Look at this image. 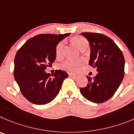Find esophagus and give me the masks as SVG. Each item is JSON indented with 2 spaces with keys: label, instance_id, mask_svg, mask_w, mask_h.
Returning a JSON list of instances; mask_svg holds the SVG:
<instances>
[{
  "label": "esophagus",
  "instance_id": "1",
  "mask_svg": "<svg viewBox=\"0 0 134 134\" xmlns=\"http://www.w3.org/2000/svg\"><path fill=\"white\" fill-rule=\"evenodd\" d=\"M69 77H74V76H75V74H73L72 73H69Z\"/></svg>",
  "mask_w": 134,
  "mask_h": 134
}]
</instances>
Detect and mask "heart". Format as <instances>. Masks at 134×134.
I'll return each mask as SVG.
<instances>
[{
  "label": "heart",
  "instance_id": "b5f03b06",
  "mask_svg": "<svg viewBox=\"0 0 134 134\" xmlns=\"http://www.w3.org/2000/svg\"><path fill=\"white\" fill-rule=\"evenodd\" d=\"M71 42L73 45L81 51H84L89 46V42L86 38L80 36H76L73 37L71 39ZM65 43L64 41L59 42L55 47V56L57 59H61L63 57V48H64ZM83 61L82 59L75 60H66L64 62L59 65L60 69L65 70L66 71L71 72V73H75L78 70V69L83 65Z\"/></svg>",
  "mask_w": 134,
  "mask_h": 134
}]
</instances>
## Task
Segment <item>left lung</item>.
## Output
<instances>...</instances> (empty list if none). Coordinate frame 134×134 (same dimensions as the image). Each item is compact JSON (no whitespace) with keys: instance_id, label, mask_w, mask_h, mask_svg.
<instances>
[{"instance_id":"8db88e82","label":"left lung","mask_w":134,"mask_h":134,"mask_svg":"<svg viewBox=\"0 0 134 134\" xmlns=\"http://www.w3.org/2000/svg\"><path fill=\"white\" fill-rule=\"evenodd\" d=\"M90 43L89 65L97 69L95 77L87 76L88 83L80 89L81 95L93 103H103L115 94L124 76L125 59L121 49L111 38L97 32H81Z\"/></svg>"}]
</instances>
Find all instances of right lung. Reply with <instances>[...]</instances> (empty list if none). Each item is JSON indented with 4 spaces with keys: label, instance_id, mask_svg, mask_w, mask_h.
I'll return each instance as SVG.
<instances>
[{
    "label": "right lung",
    "instance_id": "obj_1",
    "mask_svg": "<svg viewBox=\"0 0 134 134\" xmlns=\"http://www.w3.org/2000/svg\"><path fill=\"white\" fill-rule=\"evenodd\" d=\"M69 35H38L26 41L16 52L14 79L24 97L31 103L47 104L58 95L63 81L69 75L56 70L51 77L44 70L55 61L57 43Z\"/></svg>",
    "mask_w": 134,
    "mask_h": 134
}]
</instances>
